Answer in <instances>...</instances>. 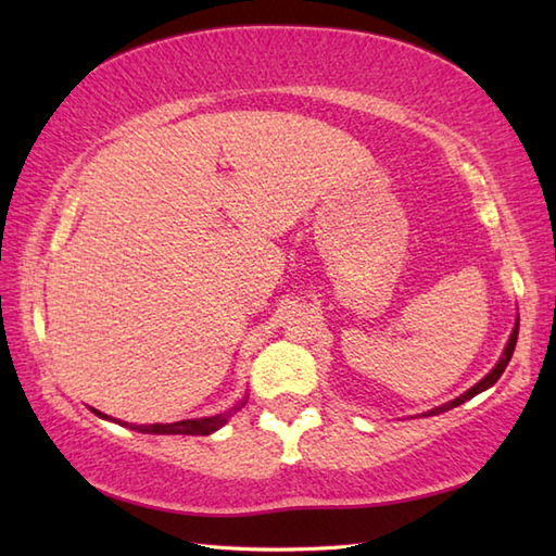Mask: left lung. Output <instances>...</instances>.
I'll return each mask as SVG.
<instances>
[{
    "label": "left lung",
    "instance_id": "left-lung-1",
    "mask_svg": "<svg viewBox=\"0 0 556 556\" xmlns=\"http://www.w3.org/2000/svg\"><path fill=\"white\" fill-rule=\"evenodd\" d=\"M516 339H518V325L514 327V332H511V339H509V344H506V349H504V356L500 358V363L494 365L492 368V372L490 375H485L482 377V380L476 384V387H470L466 394H460L458 399H454V401H448V404H444V406H437V408H432V410H428V413H422V416H437V413H444V410H448V408H456V406H460L464 404V401H468V399H473L476 394H480V392H485L488 387H492L494 382L500 380L502 377V372L506 370V365H509V361H511V356H514V349H516Z\"/></svg>",
    "mask_w": 556,
    "mask_h": 556
}]
</instances>
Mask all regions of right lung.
<instances>
[{"label":"right lung","mask_w":556,"mask_h":556,"mask_svg":"<svg viewBox=\"0 0 556 556\" xmlns=\"http://www.w3.org/2000/svg\"><path fill=\"white\" fill-rule=\"evenodd\" d=\"M245 404V399L241 404H236L233 408L217 413V416L212 418H195V420H179V422H169V425H162V422H152V425H134V430L138 432H148V434H210L219 430L222 425H227V420L233 416L236 410H241V406ZM92 413L100 418H108L104 413L92 408Z\"/></svg>","instance_id":"add662e5"}]
</instances>
